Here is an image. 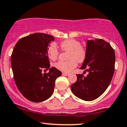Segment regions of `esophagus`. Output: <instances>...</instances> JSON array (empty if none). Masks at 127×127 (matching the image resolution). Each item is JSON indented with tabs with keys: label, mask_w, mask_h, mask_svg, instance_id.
Returning <instances> with one entry per match:
<instances>
[{
	"label": "esophagus",
	"mask_w": 127,
	"mask_h": 127,
	"mask_svg": "<svg viewBox=\"0 0 127 127\" xmlns=\"http://www.w3.org/2000/svg\"><path fill=\"white\" fill-rule=\"evenodd\" d=\"M62 75H64V76H68L69 74L67 73H64V72H63V73H62Z\"/></svg>",
	"instance_id": "esophagus-1"
}]
</instances>
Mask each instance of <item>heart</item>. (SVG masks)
I'll return each mask as SVG.
<instances>
[{
	"label": "heart",
	"mask_w": 127,
	"mask_h": 127,
	"mask_svg": "<svg viewBox=\"0 0 127 127\" xmlns=\"http://www.w3.org/2000/svg\"><path fill=\"white\" fill-rule=\"evenodd\" d=\"M81 43L74 39H67L60 43V48L63 51L69 52L67 61H60L55 64V67L61 72L69 73L73 70L77 65V61L82 63L86 57V51L83 47L81 46ZM57 48L54 43H52L48 49V56L52 60H55L58 56Z\"/></svg>",
	"instance_id": "obj_1"
}]
</instances>
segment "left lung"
Returning <instances> with one entry per match:
<instances>
[{
    "instance_id": "8db88e82",
    "label": "left lung",
    "mask_w": 127,
    "mask_h": 127,
    "mask_svg": "<svg viewBox=\"0 0 127 127\" xmlns=\"http://www.w3.org/2000/svg\"><path fill=\"white\" fill-rule=\"evenodd\" d=\"M86 44V57L80 69L89 74L76 75L77 81L71 86V90L81 99L90 101L99 97L109 86L115 72V54L102 39L88 40Z\"/></svg>"
}]
</instances>
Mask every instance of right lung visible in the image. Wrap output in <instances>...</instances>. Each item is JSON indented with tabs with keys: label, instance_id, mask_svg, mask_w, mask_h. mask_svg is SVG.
Instances as JSON below:
<instances>
[{
	"label": "right lung",
	"instance_id": "1",
	"mask_svg": "<svg viewBox=\"0 0 127 127\" xmlns=\"http://www.w3.org/2000/svg\"><path fill=\"white\" fill-rule=\"evenodd\" d=\"M54 40L51 35L34 33L20 39L12 51L11 63L15 83L22 95L32 102L49 98L55 79L61 75L55 67L50 68L48 49ZM43 69L49 72L43 74Z\"/></svg>",
	"mask_w": 127,
	"mask_h": 127
}]
</instances>
